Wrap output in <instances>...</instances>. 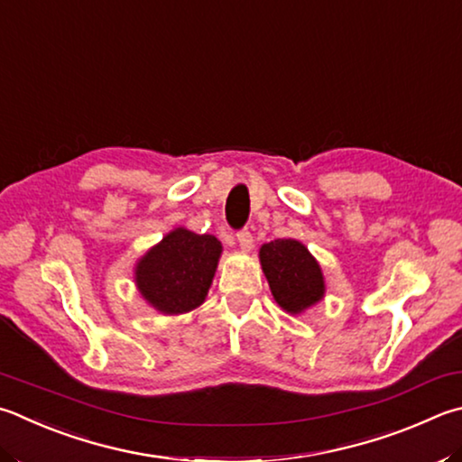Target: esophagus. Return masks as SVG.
I'll return each instance as SVG.
<instances>
[{"label":"esophagus","instance_id":"esophagus-1","mask_svg":"<svg viewBox=\"0 0 462 462\" xmlns=\"http://www.w3.org/2000/svg\"><path fill=\"white\" fill-rule=\"evenodd\" d=\"M238 245L242 250H250L254 245V238L253 234H250V230H240L238 232Z\"/></svg>","mask_w":462,"mask_h":462}]
</instances>
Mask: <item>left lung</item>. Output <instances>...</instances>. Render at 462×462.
Masks as SVG:
<instances>
[{
  "label": "left lung",
  "instance_id": "obj_1",
  "mask_svg": "<svg viewBox=\"0 0 462 462\" xmlns=\"http://www.w3.org/2000/svg\"><path fill=\"white\" fill-rule=\"evenodd\" d=\"M260 264L273 297L284 311L300 313L323 297L321 268L300 242L291 238L268 242L260 248Z\"/></svg>",
  "mask_w": 462,
  "mask_h": 462
}]
</instances>
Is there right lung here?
Instances as JSON below:
<instances>
[{"instance_id": "1", "label": "right lung", "mask_w": 462, "mask_h": 462, "mask_svg": "<svg viewBox=\"0 0 462 462\" xmlns=\"http://www.w3.org/2000/svg\"><path fill=\"white\" fill-rule=\"evenodd\" d=\"M220 253L212 234L173 230L137 264L141 295L167 315L191 311L204 303Z\"/></svg>"}]
</instances>
